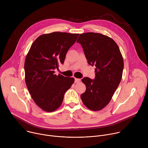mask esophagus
I'll return each instance as SVG.
<instances>
[{
	"instance_id": "obj_1",
	"label": "esophagus",
	"mask_w": 148,
	"mask_h": 148,
	"mask_svg": "<svg viewBox=\"0 0 148 148\" xmlns=\"http://www.w3.org/2000/svg\"><path fill=\"white\" fill-rule=\"evenodd\" d=\"M74 79H75V82H76V83H78V82H80V81H81V79H79V78H75Z\"/></svg>"
}]
</instances>
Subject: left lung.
I'll return each mask as SVG.
<instances>
[{"label": "left lung", "instance_id": "1", "mask_svg": "<svg viewBox=\"0 0 148 148\" xmlns=\"http://www.w3.org/2000/svg\"><path fill=\"white\" fill-rule=\"evenodd\" d=\"M77 42L81 44L88 64L96 67L94 79H82L86 90L81 98L88 109L99 111L109 103L121 81L123 57L117 44L107 36L86 33L79 36Z\"/></svg>", "mask_w": 148, "mask_h": 148}]
</instances>
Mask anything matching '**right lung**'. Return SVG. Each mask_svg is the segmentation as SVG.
<instances>
[{
    "mask_svg": "<svg viewBox=\"0 0 148 148\" xmlns=\"http://www.w3.org/2000/svg\"><path fill=\"white\" fill-rule=\"evenodd\" d=\"M78 35L58 32L42 34L33 42L26 56V86L34 102L45 111L58 108L65 92L74 82V78L57 75L54 70L64 63Z\"/></svg>",
    "mask_w": 148,
    "mask_h": 148,
    "instance_id": "add662e5",
    "label": "right lung"
}]
</instances>
